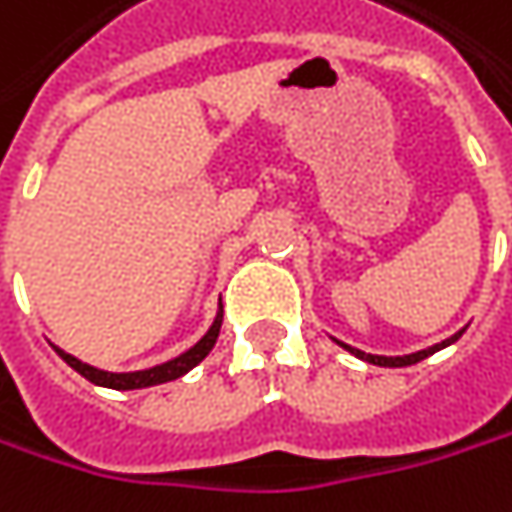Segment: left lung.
<instances>
[{
  "instance_id": "8db88e82",
  "label": "left lung",
  "mask_w": 512,
  "mask_h": 512,
  "mask_svg": "<svg viewBox=\"0 0 512 512\" xmlns=\"http://www.w3.org/2000/svg\"><path fill=\"white\" fill-rule=\"evenodd\" d=\"M464 331H458V334H452L449 340H444V343L432 345V348H423V351H415V354H406V357H380V354H366V351H360V348H351V345L345 343H337L343 345L345 351H351L354 357H360V360H366V363H374V366H389V369H400V366H415V363H421V360H426L429 354H435V351H441V348H447V345H452L458 337H461Z\"/></svg>"
}]
</instances>
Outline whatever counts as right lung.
I'll return each mask as SVG.
<instances>
[{
	"instance_id": "right-lung-1",
	"label": "right lung",
	"mask_w": 512,
	"mask_h": 512,
	"mask_svg": "<svg viewBox=\"0 0 512 512\" xmlns=\"http://www.w3.org/2000/svg\"><path fill=\"white\" fill-rule=\"evenodd\" d=\"M221 317H224V311H221V305H218V314L213 325H210V331L198 340V343L192 345L190 351H184V354H178L175 360H167V363H161V366H152V369H143V371H103V369H94L89 363H83V360H77L74 354H65L63 348H57V354L63 357L65 363L71 366L74 371H80L86 380H91L94 386H106V389H117V392H129V389H146V386H158V383H169V380H178V377H184L187 371L195 369L207 354H210V348L216 345L218 340V331H221Z\"/></svg>"
}]
</instances>
